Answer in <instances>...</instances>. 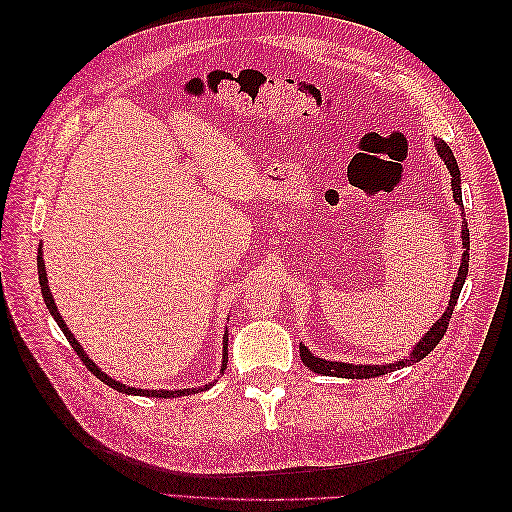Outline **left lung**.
Returning a JSON list of instances; mask_svg holds the SVG:
<instances>
[{
    "label": "left lung",
    "mask_w": 512,
    "mask_h": 512,
    "mask_svg": "<svg viewBox=\"0 0 512 512\" xmlns=\"http://www.w3.org/2000/svg\"><path fill=\"white\" fill-rule=\"evenodd\" d=\"M436 147H438V153L440 158L444 160L448 173H451V185H453V198L455 203L461 207V213H463V200H461V175H459V166H457V160L453 156L451 147H448L446 143H442L440 138H436ZM461 245H463V254H461V265H459V273H457V280L453 284V290H451V301H448V307L446 312L440 316L438 322L431 324V329L421 337V342H418L410 356H404V359H399L395 363H384V365H354V363H339V361H327V359H318V356H314L312 352L307 350L305 344H299V352H301V361L316 371V374H322V376H337V378H356V380H367V378H378V376H384V374H391V371H397L401 367H408V365H414L421 359H425V356L436 348L440 344V339L444 337L446 329H448V320H451L453 316V309L457 305V299H459V292L463 288V282H466V275H468V262H470V230H468V222H466V213H463V222H461Z\"/></svg>",
    "instance_id": "8db88e82"
}]
</instances>
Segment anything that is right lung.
<instances>
[{"mask_svg":"<svg viewBox=\"0 0 512 512\" xmlns=\"http://www.w3.org/2000/svg\"><path fill=\"white\" fill-rule=\"evenodd\" d=\"M38 277H40V288H42V297H44V303H46V309H49L51 312V316L55 318V322L59 324V329L64 331V335H66V339L70 342V346H72V350L79 354V359L85 363V367L91 371V374H94L98 380H102L104 384H108L111 386V389H115V391H119V393H126V395H143V397H164V399H168V397H183V395H194V393H198V391H207L211 384H205V386H198V389H177V391H147V389H134V386H126V384H121V382H117V380H113L111 376H106L104 371L89 359V356L85 354V350L81 348V344H79V339H76L72 333H70V329L66 327V322H64V318L59 316V312H57V305H55V301H53V294H51V290H49V280H46V267H44V260H42V247H38ZM226 363H228V333L224 335V352H222V369H220V374H224V369H226Z\"/></svg>","mask_w":512,"mask_h":512,"instance_id":"add662e5","label":"right lung"}]
</instances>
